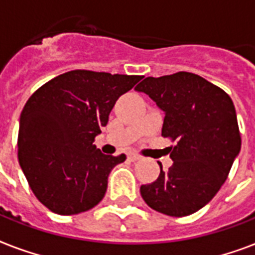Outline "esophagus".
I'll use <instances>...</instances> for the list:
<instances>
[{
    "instance_id": "34e87169",
    "label": "esophagus",
    "mask_w": 255,
    "mask_h": 255,
    "mask_svg": "<svg viewBox=\"0 0 255 255\" xmlns=\"http://www.w3.org/2000/svg\"><path fill=\"white\" fill-rule=\"evenodd\" d=\"M127 157L129 161H137V160L141 159V156L137 155V153H135V152H129V153L127 155Z\"/></svg>"
}]
</instances>
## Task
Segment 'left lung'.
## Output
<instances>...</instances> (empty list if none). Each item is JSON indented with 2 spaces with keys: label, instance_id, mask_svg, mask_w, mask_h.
Instances as JSON below:
<instances>
[{
  "label": "left lung",
  "instance_id": "1",
  "mask_svg": "<svg viewBox=\"0 0 255 255\" xmlns=\"http://www.w3.org/2000/svg\"><path fill=\"white\" fill-rule=\"evenodd\" d=\"M144 92L164 112L161 136L169 147L172 167L160 165L157 180L140 186L148 206L172 217L197 212L216 196L241 149V133L233 100L200 75L180 71L145 78Z\"/></svg>",
  "mask_w": 255,
  "mask_h": 255
}]
</instances>
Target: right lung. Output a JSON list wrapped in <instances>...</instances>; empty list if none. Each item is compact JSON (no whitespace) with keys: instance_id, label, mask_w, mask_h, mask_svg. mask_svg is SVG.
<instances>
[{"instance_id":"right-lung-1","label":"right lung","mask_w":255,"mask_h":255,"mask_svg":"<svg viewBox=\"0 0 255 255\" xmlns=\"http://www.w3.org/2000/svg\"><path fill=\"white\" fill-rule=\"evenodd\" d=\"M143 77L73 70L38 88L21 112L18 161L35 197L71 216L98 205L108 174L126 155L94 144L116 100Z\"/></svg>"}]
</instances>
